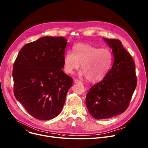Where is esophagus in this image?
I'll list each match as a JSON object with an SVG mask.
<instances>
[{
    "label": "esophagus",
    "mask_w": 148,
    "mask_h": 148,
    "mask_svg": "<svg viewBox=\"0 0 148 148\" xmlns=\"http://www.w3.org/2000/svg\"><path fill=\"white\" fill-rule=\"evenodd\" d=\"M74 82L75 83H82V82H81V81H80V80H78V79H75V80H74Z\"/></svg>",
    "instance_id": "obj_1"
}]
</instances>
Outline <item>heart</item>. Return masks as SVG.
I'll use <instances>...</instances> for the list:
<instances>
[{"instance_id": "1", "label": "heart", "mask_w": 148, "mask_h": 148, "mask_svg": "<svg viewBox=\"0 0 148 148\" xmlns=\"http://www.w3.org/2000/svg\"><path fill=\"white\" fill-rule=\"evenodd\" d=\"M113 56L109 49L97 48L87 43H77L73 46V52H67L64 56V71L71 74L81 64V75H85L91 82L102 80L112 64Z\"/></svg>"}]
</instances>
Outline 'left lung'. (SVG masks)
Returning a JSON list of instances; mask_svg holds the SVG:
<instances>
[{
  "instance_id": "1",
  "label": "left lung",
  "mask_w": 148,
  "mask_h": 148,
  "mask_svg": "<svg viewBox=\"0 0 148 148\" xmlns=\"http://www.w3.org/2000/svg\"><path fill=\"white\" fill-rule=\"evenodd\" d=\"M103 39L112 49L113 64L103 80L90 87L86 97L87 110L97 120L123 113L137 86L135 64L130 54L118 39Z\"/></svg>"
}]
</instances>
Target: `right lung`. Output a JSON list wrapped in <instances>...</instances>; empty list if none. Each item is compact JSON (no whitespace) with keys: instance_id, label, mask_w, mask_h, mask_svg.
I'll return each mask as SVG.
<instances>
[{"instance_id":"obj_1","label":"right lung","mask_w":148,"mask_h":148,"mask_svg":"<svg viewBox=\"0 0 148 148\" xmlns=\"http://www.w3.org/2000/svg\"><path fill=\"white\" fill-rule=\"evenodd\" d=\"M63 37L45 36L25 45L14 64V93L26 111L40 120L60 114L73 78L65 74Z\"/></svg>"}]
</instances>
